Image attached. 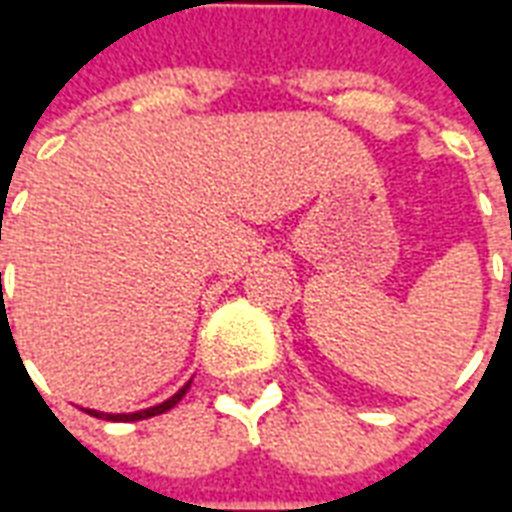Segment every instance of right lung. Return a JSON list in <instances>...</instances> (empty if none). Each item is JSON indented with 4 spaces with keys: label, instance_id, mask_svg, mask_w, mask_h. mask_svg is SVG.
Instances as JSON below:
<instances>
[{
    "label": "right lung",
    "instance_id": "right-lung-1",
    "mask_svg": "<svg viewBox=\"0 0 512 512\" xmlns=\"http://www.w3.org/2000/svg\"><path fill=\"white\" fill-rule=\"evenodd\" d=\"M191 381H186V384L180 386L178 392L172 397H167L164 403H158V406H150V408H142V411H131V414H106V411H95V408H84L90 417H98V419H109V422H139V419H147V417H158V414H164V411H169L172 406H178V400L186 392H189Z\"/></svg>",
    "mask_w": 512,
    "mask_h": 512
}]
</instances>
